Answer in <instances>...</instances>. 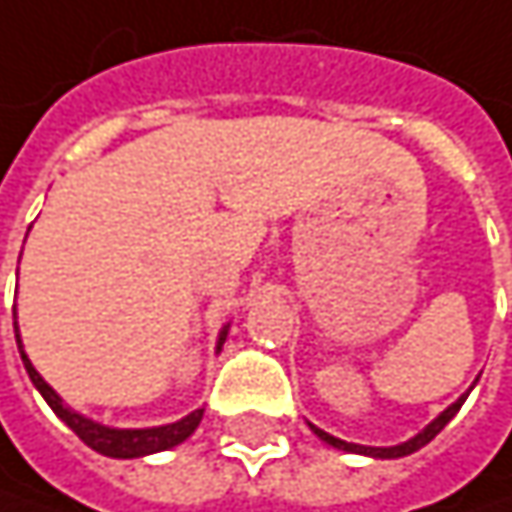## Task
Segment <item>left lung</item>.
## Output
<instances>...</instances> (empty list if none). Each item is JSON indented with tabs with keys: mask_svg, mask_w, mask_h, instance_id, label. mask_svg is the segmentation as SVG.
Segmentation results:
<instances>
[{
	"mask_svg": "<svg viewBox=\"0 0 512 512\" xmlns=\"http://www.w3.org/2000/svg\"><path fill=\"white\" fill-rule=\"evenodd\" d=\"M466 396L469 393H463L460 399H457L455 405H449L437 420L431 422V425H425L422 428L420 434L417 437H411L408 443H399V446H390V449H379V446H358V443H347V440H338V437H332V434H326L323 428H317V425H311L309 422V428L323 440V443H329V446H335V449H344V452H355V455H370V457H405V455H411V452H417V449H422L425 443H431L446 425H449V420L455 417L457 411H460V405L466 402Z\"/></svg>",
	"mask_w": 512,
	"mask_h": 512,
	"instance_id": "left-lung-1",
	"label": "left lung"
}]
</instances>
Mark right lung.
<instances>
[{
  "label": "right lung",
  "instance_id": "right-lung-1",
  "mask_svg": "<svg viewBox=\"0 0 512 512\" xmlns=\"http://www.w3.org/2000/svg\"><path fill=\"white\" fill-rule=\"evenodd\" d=\"M14 332H17V326H14ZM224 338H227V326H224V332L218 335V347L224 344ZM17 344H19V335H17ZM19 355H22V364H25V370H28V379L34 382V387L43 393V399L49 402V408L55 411L60 420L66 422L90 449H95L98 455H107V457H142V455H154V452H165V449H171V446H177V443H183L198 425H201L203 417V408L201 411H192L189 417H183L180 422H171V425H160V428H107V425H101V422H92L87 417H81V414H75L72 408H66L63 405V399L57 396L55 390L49 387V384L43 382V376L34 370V364L28 361V355L22 352V344H19Z\"/></svg>",
  "mask_w": 512,
  "mask_h": 512
}]
</instances>
